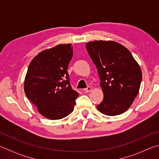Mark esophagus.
Masks as SVG:
<instances>
[{
  "mask_svg": "<svg viewBox=\"0 0 159 159\" xmlns=\"http://www.w3.org/2000/svg\"><path fill=\"white\" fill-rule=\"evenodd\" d=\"M91 90H92V88L90 87V86H88V87H87V88L84 89V92L85 93H90Z\"/></svg>",
  "mask_w": 159,
  "mask_h": 159,
  "instance_id": "34e87169",
  "label": "esophagus"
}]
</instances>
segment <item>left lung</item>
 <instances>
[{
	"instance_id": "left-lung-1",
	"label": "left lung",
	"mask_w": 159,
	"mask_h": 159,
	"mask_svg": "<svg viewBox=\"0 0 159 159\" xmlns=\"http://www.w3.org/2000/svg\"><path fill=\"white\" fill-rule=\"evenodd\" d=\"M86 49L98 69L104 93L97 108L107 116L123 114L139 93L142 79L140 66L130 51L117 42H88Z\"/></svg>"
}]
</instances>
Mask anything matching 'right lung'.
Listing matches in <instances>:
<instances>
[{
    "label": "right lung",
    "instance_id": "right-lung-1",
    "mask_svg": "<svg viewBox=\"0 0 159 159\" xmlns=\"http://www.w3.org/2000/svg\"><path fill=\"white\" fill-rule=\"evenodd\" d=\"M71 44H60L42 51L31 60L25 79V93L44 117L57 120L74 111L79 93L70 85L68 65Z\"/></svg>",
    "mask_w": 159,
    "mask_h": 159
}]
</instances>
